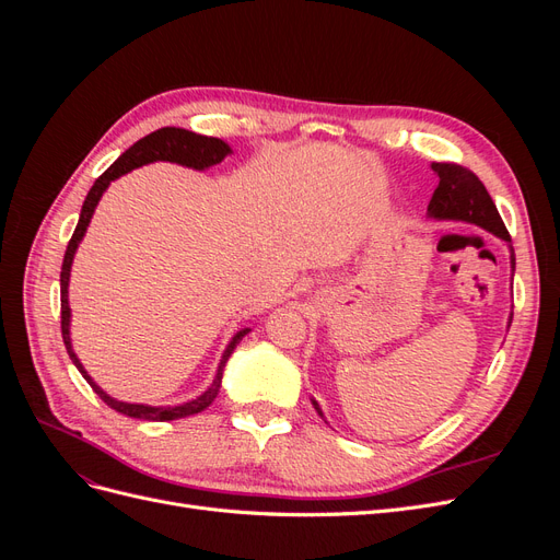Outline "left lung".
I'll return each mask as SVG.
<instances>
[{
    "instance_id": "left-lung-1",
    "label": "left lung",
    "mask_w": 560,
    "mask_h": 560,
    "mask_svg": "<svg viewBox=\"0 0 560 560\" xmlns=\"http://www.w3.org/2000/svg\"><path fill=\"white\" fill-rule=\"evenodd\" d=\"M432 171L439 177V186L434 189L428 206V217L439 219V222H467L498 235L500 241H504L506 249H510V264H512V276H514L516 257H514L510 231L504 229V222L495 208V202L488 196L481 179L457 163H432ZM512 317L514 313H510L506 327H512ZM311 401L315 406V411L325 418L319 404L315 399Z\"/></svg>"
}]
</instances>
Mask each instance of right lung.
<instances>
[{
    "instance_id": "right-lung-1",
    "label": "right lung",
    "mask_w": 560,
    "mask_h": 560,
    "mask_svg": "<svg viewBox=\"0 0 560 560\" xmlns=\"http://www.w3.org/2000/svg\"><path fill=\"white\" fill-rule=\"evenodd\" d=\"M229 154H233V149L217 138H208V135H198L191 130L184 128H161L154 130L147 138L135 142L130 149H126L121 156H118L107 171L100 175L93 184V189L89 191L86 200H83V208L79 214V224L72 233V241L67 245L65 259H62V270H60V317H62V341L67 352H70V360L74 362V366L81 371V376L89 381V385L95 389V395L103 399L107 406H112L114 411L130 416V418H140V420H154V422H165V420H177V418H186L206 411L208 406L214 401V397L219 395V387H222V378H224V366L229 362V358L233 354L235 346L243 341V336L249 334L252 329L245 327L241 331H235L231 336L229 346L222 352V360H219L217 374L212 378V383L208 385V389L202 395L182 401L175 406H149V404H130V401H121L112 395H107L103 387H100L86 369H83L81 360L77 358L74 346H72V336H70V325H72V308H70V273H72V264H74V254L79 249V243L83 241V235L89 231V224L93 219V212L97 208L100 198L107 191V186L118 179L121 175L135 171V167H142L149 163L156 161H167V163H177L184 167H194V171H208V167L222 163Z\"/></svg>"
}]
</instances>
